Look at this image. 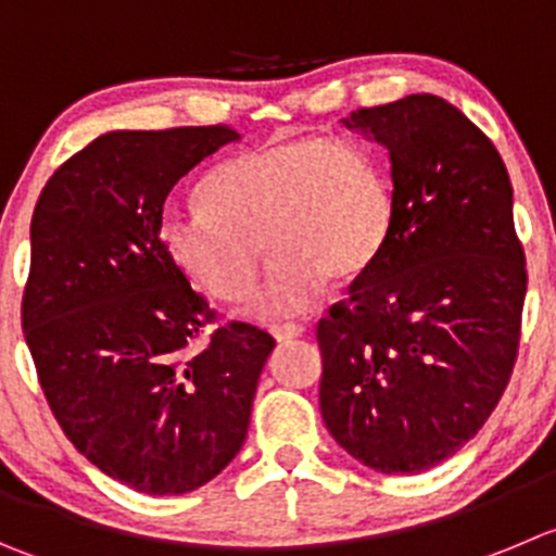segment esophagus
<instances>
[{"mask_svg":"<svg viewBox=\"0 0 556 556\" xmlns=\"http://www.w3.org/2000/svg\"><path fill=\"white\" fill-rule=\"evenodd\" d=\"M269 332H273V338L278 343H287V341H294V338L303 336L305 327L294 325V321H287V325H273V327H269Z\"/></svg>","mask_w":556,"mask_h":556,"instance_id":"esophagus-1","label":"esophagus"}]
</instances>
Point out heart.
<instances>
[{
  "instance_id": "heart-1",
  "label": "heart",
  "mask_w": 556,
  "mask_h": 556,
  "mask_svg": "<svg viewBox=\"0 0 556 556\" xmlns=\"http://www.w3.org/2000/svg\"><path fill=\"white\" fill-rule=\"evenodd\" d=\"M202 210L166 213L157 237L168 262L204 294L245 298L275 256L245 311L253 319L305 314L327 278L346 283L379 258L393 229V188L382 161L349 139L298 136L258 144L210 172Z\"/></svg>"
}]
</instances>
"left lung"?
Wrapping results in <instances>:
<instances>
[{
  "label": "left lung",
  "mask_w": 556,
  "mask_h": 556,
  "mask_svg": "<svg viewBox=\"0 0 556 556\" xmlns=\"http://www.w3.org/2000/svg\"><path fill=\"white\" fill-rule=\"evenodd\" d=\"M343 125L390 150L393 229L349 298L316 325L332 440L384 475L462 451L519 357L527 258L489 136L447 100L409 94Z\"/></svg>",
  "instance_id": "8db88e82"
}]
</instances>
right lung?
<instances>
[{
    "label": "right lung",
    "instance_id": "obj_1",
    "mask_svg": "<svg viewBox=\"0 0 556 556\" xmlns=\"http://www.w3.org/2000/svg\"><path fill=\"white\" fill-rule=\"evenodd\" d=\"M229 125L114 130L67 157L31 215L21 327L67 440L141 494H185L240 453L269 332L220 321L157 237L174 185Z\"/></svg>",
    "mask_w": 556,
    "mask_h": 556
}]
</instances>
